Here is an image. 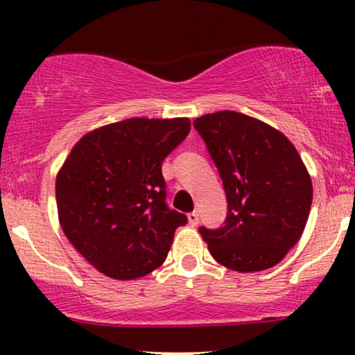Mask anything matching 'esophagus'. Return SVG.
Listing matches in <instances>:
<instances>
[{
    "label": "esophagus",
    "mask_w": 355,
    "mask_h": 355,
    "mask_svg": "<svg viewBox=\"0 0 355 355\" xmlns=\"http://www.w3.org/2000/svg\"><path fill=\"white\" fill-rule=\"evenodd\" d=\"M198 214L197 211H191V214H189V223L191 227H197L198 225Z\"/></svg>",
    "instance_id": "1"
}]
</instances>
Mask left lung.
Segmentation results:
<instances>
[{"label":"left lung","mask_w":355,"mask_h":355,"mask_svg":"<svg viewBox=\"0 0 355 355\" xmlns=\"http://www.w3.org/2000/svg\"><path fill=\"white\" fill-rule=\"evenodd\" d=\"M193 126L223 182L229 215L217 230L200 229L211 257L235 272L277 266L302 237L312 178L282 132L243 113H209Z\"/></svg>","instance_id":"1"}]
</instances>
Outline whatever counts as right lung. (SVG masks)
I'll return each mask as SVG.
<instances>
[{
  "mask_svg": "<svg viewBox=\"0 0 355 355\" xmlns=\"http://www.w3.org/2000/svg\"><path fill=\"white\" fill-rule=\"evenodd\" d=\"M189 132V118H126L68 153L55 183L61 230L103 275L135 280L165 262L187 217L165 205L162 162Z\"/></svg>",
  "mask_w": 355,
  "mask_h": 355,
  "instance_id": "obj_1",
  "label": "right lung"
}]
</instances>
